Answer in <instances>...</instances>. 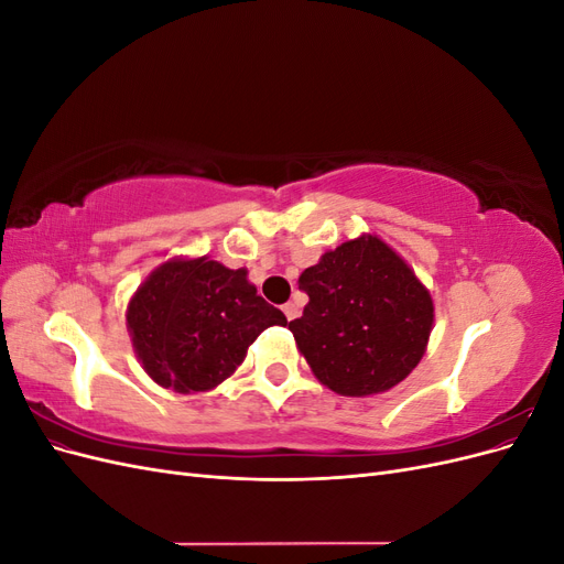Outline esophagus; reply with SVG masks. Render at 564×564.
<instances>
[{
	"label": "esophagus",
	"instance_id": "1",
	"mask_svg": "<svg viewBox=\"0 0 564 564\" xmlns=\"http://www.w3.org/2000/svg\"><path fill=\"white\" fill-rule=\"evenodd\" d=\"M282 313L286 315V319H296L299 317V305L296 303H284Z\"/></svg>",
	"mask_w": 564,
	"mask_h": 564
}]
</instances>
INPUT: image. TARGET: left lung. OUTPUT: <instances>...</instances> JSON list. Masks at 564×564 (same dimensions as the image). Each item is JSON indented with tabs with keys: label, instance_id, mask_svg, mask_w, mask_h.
Returning a JSON list of instances; mask_svg holds the SVG:
<instances>
[{
	"label": "left lung",
	"instance_id": "obj_1",
	"mask_svg": "<svg viewBox=\"0 0 564 564\" xmlns=\"http://www.w3.org/2000/svg\"><path fill=\"white\" fill-rule=\"evenodd\" d=\"M308 305L289 322L305 362L338 395L365 398L404 381L433 329V299L377 235L348 240L305 268Z\"/></svg>",
	"mask_w": 564,
	"mask_h": 564
}]
</instances>
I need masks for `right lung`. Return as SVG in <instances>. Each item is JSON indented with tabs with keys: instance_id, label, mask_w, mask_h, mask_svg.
<instances>
[{
	"instance_id": "1",
	"label": "right lung",
	"mask_w": 564,
	"mask_h": 564,
	"mask_svg": "<svg viewBox=\"0 0 564 564\" xmlns=\"http://www.w3.org/2000/svg\"><path fill=\"white\" fill-rule=\"evenodd\" d=\"M272 324H286V317L256 294L247 270H230L207 256L162 263L127 308L133 350L148 377L176 392L226 381Z\"/></svg>"
}]
</instances>
